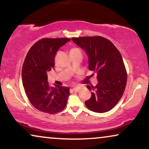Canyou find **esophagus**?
Instances as JSON below:
<instances>
[{
    "label": "esophagus",
    "mask_w": 149,
    "mask_h": 149,
    "mask_svg": "<svg viewBox=\"0 0 149 149\" xmlns=\"http://www.w3.org/2000/svg\"><path fill=\"white\" fill-rule=\"evenodd\" d=\"M72 90L74 91V92H78L79 91V87H74V88L72 89Z\"/></svg>",
    "instance_id": "esophagus-1"
}]
</instances>
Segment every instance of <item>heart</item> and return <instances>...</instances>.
I'll list each match as a JSON object with an SVG mask.
<instances>
[{
	"label": "heart",
	"instance_id": "obj_1",
	"mask_svg": "<svg viewBox=\"0 0 149 149\" xmlns=\"http://www.w3.org/2000/svg\"><path fill=\"white\" fill-rule=\"evenodd\" d=\"M75 50H79L78 48H72L70 51H75Z\"/></svg>",
	"mask_w": 149,
	"mask_h": 149
}]
</instances>
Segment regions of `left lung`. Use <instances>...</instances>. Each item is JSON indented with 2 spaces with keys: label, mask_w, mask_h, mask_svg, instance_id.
<instances>
[{
  "label": "left lung",
  "mask_w": 149,
  "mask_h": 149,
  "mask_svg": "<svg viewBox=\"0 0 149 149\" xmlns=\"http://www.w3.org/2000/svg\"><path fill=\"white\" fill-rule=\"evenodd\" d=\"M72 40L87 54L89 70L97 74L96 86H87L91 90V96L85 101V106L95 113L110 111L121 98L127 83V72L121 54L113 42L102 36Z\"/></svg>",
  "instance_id": "left-lung-1"
}]
</instances>
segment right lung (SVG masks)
Here are the masks:
<instances>
[{
    "mask_svg": "<svg viewBox=\"0 0 149 149\" xmlns=\"http://www.w3.org/2000/svg\"><path fill=\"white\" fill-rule=\"evenodd\" d=\"M70 39L42 38L28 52L22 71L23 86L30 103L38 111L49 114L58 113L66 107L70 89L47 82V72L54 67L55 56L59 48Z\"/></svg>",
    "mask_w": 149,
    "mask_h": 149,
    "instance_id": "1",
    "label": "right lung"
}]
</instances>
